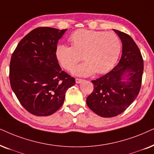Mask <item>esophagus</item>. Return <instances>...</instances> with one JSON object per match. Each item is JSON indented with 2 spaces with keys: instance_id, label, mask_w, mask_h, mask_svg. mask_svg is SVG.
Returning <instances> with one entry per match:
<instances>
[{
  "instance_id": "1",
  "label": "esophagus",
  "mask_w": 154,
  "mask_h": 154,
  "mask_svg": "<svg viewBox=\"0 0 154 154\" xmlns=\"http://www.w3.org/2000/svg\"><path fill=\"white\" fill-rule=\"evenodd\" d=\"M83 81V79H75V83H77V84H79V83H82V82Z\"/></svg>"
}]
</instances>
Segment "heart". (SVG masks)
Returning a JSON list of instances; mask_svg holds the SVG:
<instances>
[{
    "instance_id": "obj_1",
    "label": "heart",
    "mask_w": 154,
    "mask_h": 154,
    "mask_svg": "<svg viewBox=\"0 0 154 154\" xmlns=\"http://www.w3.org/2000/svg\"><path fill=\"white\" fill-rule=\"evenodd\" d=\"M71 45L59 44L55 55L60 64L66 70H71L81 59L85 61L72 70L77 76L86 77L105 73L114 66L121 51V42L114 32L81 29L69 37Z\"/></svg>"
}]
</instances>
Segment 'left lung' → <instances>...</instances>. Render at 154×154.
<instances>
[{
  "label": "left lung",
  "instance_id": "8db88e82",
  "mask_svg": "<svg viewBox=\"0 0 154 154\" xmlns=\"http://www.w3.org/2000/svg\"><path fill=\"white\" fill-rule=\"evenodd\" d=\"M113 30L122 44L121 59L109 73L92 81L94 90L86 99L89 108L103 117L117 116L134 101L140 91L143 71L142 57L132 38Z\"/></svg>",
  "mask_w": 154,
  "mask_h": 154
}]
</instances>
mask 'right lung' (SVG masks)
<instances>
[{
	"label": "right lung",
	"mask_w": 154,
	"mask_h": 154,
	"mask_svg": "<svg viewBox=\"0 0 154 154\" xmlns=\"http://www.w3.org/2000/svg\"><path fill=\"white\" fill-rule=\"evenodd\" d=\"M67 29L38 27L20 42L10 63L12 90L24 108L37 116H49L63 105L74 78L63 71L55 55Z\"/></svg>",
	"instance_id": "add662e5"
}]
</instances>
